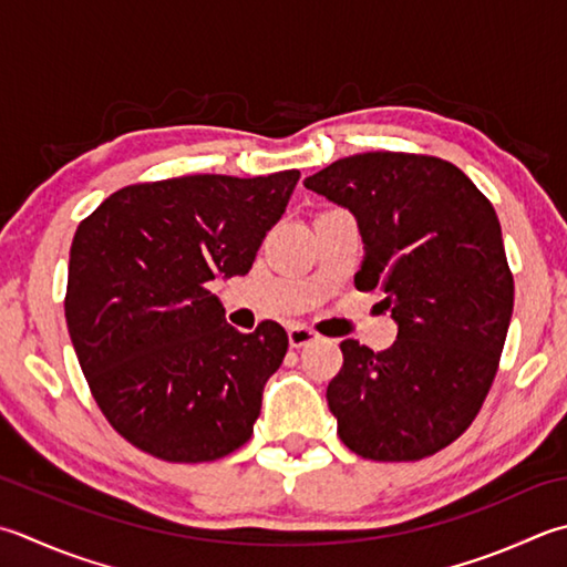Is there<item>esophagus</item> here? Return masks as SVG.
Segmentation results:
<instances>
[{"mask_svg":"<svg viewBox=\"0 0 567 567\" xmlns=\"http://www.w3.org/2000/svg\"><path fill=\"white\" fill-rule=\"evenodd\" d=\"M287 339H290V347L302 349V347H307V343H315L319 339V334L315 329H309L305 324H295L287 329Z\"/></svg>","mask_w":567,"mask_h":567,"instance_id":"34e87169","label":"esophagus"}]
</instances>
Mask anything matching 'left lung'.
<instances>
[{
	"label": "left lung",
	"instance_id": "left-lung-1",
	"mask_svg": "<svg viewBox=\"0 0 567 567\" xmlns=\"http://www.w3.org/2000/svg\"><path fill=\"white\" fill-rule=\"evenodd\" d=\"M305 186L357 216L361 292L381 290L398 321L391 349L341 341L327 388L339 437L373 462H415L452 445L496 379L514 275L489 198L430 154L343 157Z\"/></svg>",
	"mask_w": 567,
	"mask_h": 567
}]
</instances>
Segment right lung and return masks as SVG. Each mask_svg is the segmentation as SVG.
<instances>
[{"label":"right lung","mask_w":567,"mask_h":567,"mask_svg":"<svg viewBox=\"0 0 567 567\" xmlns=\"http://www.w3.org/2000/svg\"><path fill=\"white\" fill-rule=\"evenodd\" d=\"M297 169L132 184L81 220L65 324L107 423L164 462H214L246 445L287 331L233 329L210 295L246 275L290 202Z\"/></svg>","instance_id":"obj_1"}]
</instances>
